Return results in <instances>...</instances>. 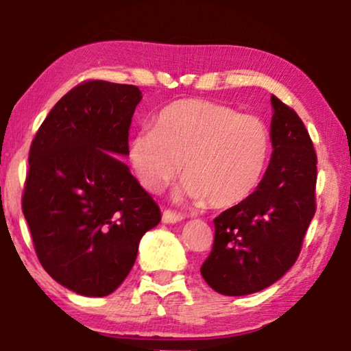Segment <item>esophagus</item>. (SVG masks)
<instances>
[{
  "mask_svg": "<svg viewBox=\"0 0 351 351\" xmlns=\"http://www.w3.org/2000/svg\"><path fill=\"white\" fill-rule=\"evenodd\" d=\"M182 220H184V215H180V213L167 210V209L163 212V221L165 223H179Z\"/></svg>",
  "mask_w": 351,
  "mask_h": 351,
  "instance_id": "34e87169",
  "label": "esophagus"
}]
</instances>
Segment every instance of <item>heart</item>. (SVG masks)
<instances>
[{
    "label": "heart",
    "mask_w": 351,
    "mask_h": 351,
    "mask_svg": "<svg viewBox=\"0 0 351 351\" xmlns=\"http://www.w3.org/2000/svg\"><path fill=\"white\" fill-rule=\"evenodd\" d=\"M271 154V134L255 115L209 99H180L161 110L155 128L141 130L130 142L128 158L139 184L160 191L180 174L177 197L213 209L245 201L260 184Z\"/></svg>",
    "instance_id": "heart-1"
}]
</instances>
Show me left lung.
<instances>
[{
    "mask_svg": "<svg viewBox=\"0 0 351 351\" xmlns=\"http://www.w3.org/2000/svg\"><path fill=\"white\" fill-rule=\"evenodd\" d=\"M272 156L245 201L215 220L210 255L201 276L225 296H245L277 282L296 263L317 209V154L302 120L271 96Z\"/></svg>",
    "mask_w": 351,
    "mask_h": 351,
    "instance_id": "obj_1",
    "label": "left lung"
}]
</instances>
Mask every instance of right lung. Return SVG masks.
Here are the masks:
<instances>
[{"label": "right lung", "instance_id": "1", "mask_svg": "<svg viewBox=\"0 0 351 351\" xmlns=\"http://www.w3.org/2000/svg\"><path fill=\"white\" fill-rule=\"evenodd\" d=\"M142 93L87 80L68 91L29 147L22 210L45 272L82 296L103 298L134 266L160 207L117 158L128 155Z\"/></svg>", "mask_w": 351, "mask_h": 351}]
</instances>
